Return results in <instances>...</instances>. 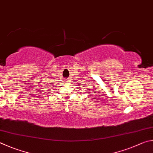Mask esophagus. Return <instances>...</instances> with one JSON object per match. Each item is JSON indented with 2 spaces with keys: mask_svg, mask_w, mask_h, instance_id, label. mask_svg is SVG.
I'll list each match as a JSON object with an SVG mask.
<instances>
[{
  "mask_svg": "<svg viewBox=\"0 0 153 153\" xmlns=\"http://www.w3.org/2000/svg\"><path fill=\"white\" fill-rule=\"evenodd\" d=\"M65 82L66 83V82H67V80H66V81H65Z\"/></svg>",
  "mask_w": 153,
  "mask_h": 153,
  "instance_id": "1",
  "label": "esophagus"
}]
</instances>
